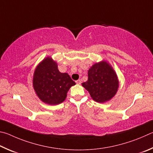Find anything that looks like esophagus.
Returning <instances> with one entry per match:
<instances>
[{"label":"esophagus","mask_w":153,"mask_h":153,"mask_svg":"<svg viewBox=\"0 0 153 153\" xmlns=\"http://www.w3.org/2000/svg\"><path fill=\"white\" fill-rule=\"evenodd\" d=\"M76 84H78V85L81 84V79L77 80V81H76Z\"/></svg>","instance_id":"obj_1"}]
</instances>
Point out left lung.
<instances>
[{
    "label": "left lung",
    "mask_w": 153,
    "mask_h": 153,
    "mask_svg": "<svg viewBox=\"0 0 153 153\" xmlns=\"http://www.w3.org/2000/svg\"><path fill=\"white\" fill-rule=\"evenodd\" d=\"M93 100L99 103L108 101L118 89L117 75L106 62L94 64L88 71V81L82 82Z\"/></svg>",
    "instance_id": "left-lung-1"
}]
</instances>
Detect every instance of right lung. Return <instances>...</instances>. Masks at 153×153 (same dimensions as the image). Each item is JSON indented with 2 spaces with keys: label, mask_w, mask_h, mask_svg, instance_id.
<instances>
[{
  "label": "right lung",
  "mask_w": 153,
  "mask_h": 153,
  "mask_svg": "<svg viewBox=\"0 0 153 153\" xmlns=\"http://www.w3.org/2000/svg\"><path fill=\"white\" fill-rule=\"evenodd\" d=\"M75 82L67 73H61L51 58L40 63L34 72L33 85L36 94L44 103L57 105L65 100L70 88Z\"/></svg>",
  "instance_id": "right-lung-1"
}]
</instances>
